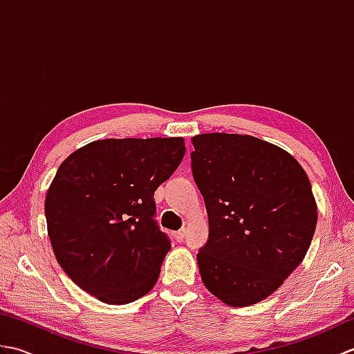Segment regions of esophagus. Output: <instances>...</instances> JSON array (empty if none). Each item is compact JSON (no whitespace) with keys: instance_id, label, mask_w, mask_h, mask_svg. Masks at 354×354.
<instances>
[{"instance_id":"obj_1","label":"esophagus","mask_w":354,"mask_h":354,"mask_svg":"<svg viewBox=\"0 0 354 354\" xmlns=\"http://www.w3.org/2000/svg\"><path fill=\"white\" fill-rule=\"evenodd\" d=\"M184 236H185V230H179L175 232V239L178 240V242H183Z\"/></svg>"}]
</instances>
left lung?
Segmentation results:
<instances>
[{
  "mask_svg": "<svg viewBox=\"0 0 354 354\" xmlns=\"http://www.w3.org/2000/svg\"><path fill=\"white\" fill-rule=\"evenodd\" d=\"M192 142L209 225L198 252L202 281L231 307L260 303L310 246L318 209L309 178L290 153L251 135L201 133Z\"/></svg>",
  "mask_w": 354,
  "mask_h": 354,
  "instance_id": "left-lung-1",
  "label": "left lung"
}]
</instances>
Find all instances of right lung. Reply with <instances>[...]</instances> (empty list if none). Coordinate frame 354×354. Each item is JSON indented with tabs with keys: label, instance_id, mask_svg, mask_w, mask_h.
Wrapping results in <instances>:
<instances>
[{
	"label": "right lung",
	"instance_id": "add662e5",
	"mask_svg": "<svg viewBox=\"0 0 354 354\" xmlns=\"http://www.w3.org/2000/svg\"><path fill=\"white\" fill-rule=\"evenodd\" d=\"M184 138H108L59 165L45 196L56 260L106 304L152 290L170 240L153 221V193L181 164Z\"/></svg>",
	"mask_w": 354,
	"mask_h": 354
}]
</instances>
